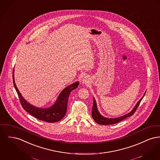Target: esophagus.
I'll list each match as a JSON object with an SVG mask.
<instances>
[{"mask_svg": "<svg viewBox=\"0 0 160 160\" xmlns=\"http://www.w3.org/2000/svg\"><path fill=\"white\" fill-rule=\"evenodd\" d=\"M82 83H83V84H85V85L88 84V83H89V79L88 77V76H85V77H83V78L82 79Z\"/></svg>", "mask_w": 160, "mask_h": 160, "instance_id": "34e87169", "label": "esophagus"}]
</instances>
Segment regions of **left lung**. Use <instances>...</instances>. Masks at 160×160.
<instances>
[{
    "instance_id": "obj_1",
    "label": "left lung",
    "mask_w": 160,
    "mask_h": 160,
    "mask_svg": "<svg viewBox=\"0 0 160 160\" xmlns=\"http://www.w3.org/2000/svg\"><path fill=\"white\" fill-rule=\"evenodd\" d=\"M146 91L144 92L143 96L141 97V99L137 102V103L135 104V106H134V108H133V109L130 112L128 113L126 115H124L122 116L117 117V118H107V117H105L103 115H102L98 110L97 103H96L95 99L94 97V102H93V106H92V117L95 122H97L98 124H102V125H110V124H115V123L120 122L123 120L126 119V118L131 117L135 113L137 108L138 107L139 104L140 103L142 98L144 97V95L146 94Z\"/></svg>"
}]
</instances>
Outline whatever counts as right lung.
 <instances>
[{
	"mask_svg": "<svg viewBox=\"0 0 160 160\" xmlns=\"http://www.w3.org/2000/svg\"><path fill=\"white\" fill-rule=\"evenodd\" d=\"M14 73V69H13L12 72L14 86L18 94L21 104L27 112L40 120L48 122H57L65 117L67 111V105L69 94L71 91L78 86L79 82L77 81L63 89L58 95L56 102L52 106L47 108H42L31 104L23 97L15 83Z\"/></svg>",
	"mask_w": 160,
	"mask_h": 160,
	"instance_id": "obj_1",
	"label": "right lung"
}]
</instances>
